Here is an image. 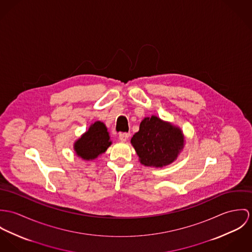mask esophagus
Returning <instances> with one entry per match:
<instances>
[{"instance_id":"1","label":"esophagus","mask_w":252,"mask_h":252,"mask_svg":"<svg viewBox=\"0 0 252 252\" xmlns=\"http://www.w3.org/2000/svg\"><path fill=\"white\" fill-rule=\"evenodd\" d=\"M129 138V133H126V132H121L119 134V139L121 140L122 142H126L127 141V139Z\"/></svg>"}]
</instances>
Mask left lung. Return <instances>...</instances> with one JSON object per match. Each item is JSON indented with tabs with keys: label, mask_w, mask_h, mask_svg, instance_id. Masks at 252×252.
<instances>
[{
	"label": "left lung",
	"mask_w": 252,
	"mask_h": 252,
	"mask_svg": "<svg viewBox=\"0 0 252 252\" xmlns=\"http://www.w3.org/2000/svg\"><path fill=\"white\" fill-rule=\"evenodd\" d=\"M141 164L161 168L173 163L185 147L183 130L153 115L140 124L139 131L130 140Z\"/></svg>",
	"instance_id": "left-lung-1"
}]
</instances>
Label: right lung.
<instances>
[{
  "mask_svg": "<svg viewBox=\"0 0 252 252\" xmlns=\"http://www.w3.org/2000/svg\"><path fill=\"white\" fill-rule=\"evenodd\" d=\"M109 132L104 123L96 121L90 126L88 130L76 140L73 149L80 158L90 161L98 158L111 146Z\"/></svg>",
  "mask_w": 252,
  "mask_h": 252,
  "instance_id": "add662e5",
  "label": "right lung"
}]
</instances>
